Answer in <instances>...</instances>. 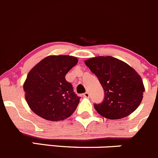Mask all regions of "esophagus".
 Masks as SVG:
<instances>
[{"mask_svg": "<svg viewBox=\"0 0 158 158\" xmlns=\"http://www.w3.org/2000/svg\"><path fill=\"white\" fill-rule=\"evenodd\" d=\"M83 96L84 97V98H89V96H90V94H89L88 92H85V93L83 94Z\"/></svg>", "mask_w": 158, "mask_h": 158, "instance_id": "obj_1", "label": "esophagus"}]
</instances>
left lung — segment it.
I'll list each match as a JSON object with an SVG mask.
<instances>
[{"mask_svg":"<svg viewBox=\"0 0 158 158\" xmlns=\"http://www.w3.org/2000/svg\"><path fill=\"white\" fill-rule=\"evenodd\" d=\"M84 63L104 88V101L94 104L99 114L107 119H121L138 107L145 89L140 76L130 65L110 56L92 57Z\"/></svg>","mask_w":158,"mask_h":158,"instance_id":"obj_1","label":"left lung"}]
</instances>
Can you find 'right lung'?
Wrapping results in <instances>:
<instances>
[{"instance_id":"right-lung-1","label":"right lung","mask_w":158,"mask_h":158,"mask_svg":"<svg viewBox=\"0 0 158 158\" xmlns=\"http://www.w3.org/2000/svg\"><path fill=\"white\" fill-rule=\"evenodd\" d=\"M77 62L73 56L50 55L29 71L23 88L34 113L48 121H58L75 111L80 98L65 76Z\"/></svg>"}]
</instances>
